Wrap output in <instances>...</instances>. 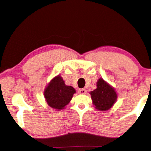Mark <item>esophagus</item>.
I'll use <instances>...</instances> for the list:
<instances>
[{"label":"esophagus","mask_w":151,"mask_h":151,"mask_svg":"<svg viewBox=\"0 0 151 151\" xmlns=\"http://www.w3.org/2000/svg\"><path fill=\"white\" fill-rule=\"evenodd\" d=\"M87 92V91L86 89H80L78 90V93L79 94H86Z\"/></svg>","instance_id":"1"}]
</instances>
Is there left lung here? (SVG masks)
Here are the masks:
<instances>
[{
  "mask_svg": "<svg viewBox=\"0 0 151 151\" xmlns=\"http://www.w3.org/2000/svg\"><path fill=\"white\" fill-rule=\"evenodd\" d=\"M90 94L95 108L101 111L109 110L116 103L118 97L114 88L102 78L98 79L97 88L90 91Z\"/></svg>",
  "mask_w": 151,
  "mask_h": 151,
  "instance_id": "8db88e82",
  "label": "left lung"
}]
</instances>
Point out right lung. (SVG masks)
<instances>
[{"label":"right lung","instance_id":"right-lung-1","mask_svg":"<svg viewBox=\"0 0 151 151\" xmlns=\"http://www.w3.org/2000/svg\"><path fill=\"white\" fill-rule=\"evenodd\" d=\"M76 90L65 84L61 75L55 76L47 84L44 90V97L49 107L56 111L65 108L72 99Z\"/></svg>","mask_w":151,"mask_h":151}]
</instances>
